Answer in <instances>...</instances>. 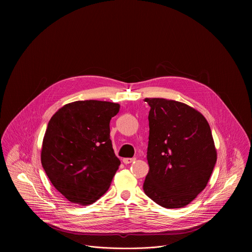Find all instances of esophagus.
<instances>
[{"instance_id":"obj_1","label":"esophagus","mask_w":252,"mask_h":252,"mask_svg":"<svg viewBox=\"0 0 252 252\" xmlns=\"http://www.w3.org/2000/svg\"><path fill=\"white\" fill-rule=\"evenodd\" d=\"M134 161H136V158H124L123 159V163L124 164H130V163H133Z\"/></svg>"}]
</instances>
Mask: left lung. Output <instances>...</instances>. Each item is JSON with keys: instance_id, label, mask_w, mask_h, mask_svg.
<instances>
[{"instance_id": "obj_1", "label": "left lung", "mask_w": 252, "mask_h": 252, "mask_svg": "<svg viewBox=\"0 0 252 252\" xmlns=\"http://www.w3.org/2000/svg\"><path fill=\"white\" fill-rule=\"evenodd\" d=\"M150 107L144 193L166 209L190 204L207 186L217 159L211 127L190 106L146 98Z\"/></svg>"}]
</instances>
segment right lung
<instances>
[{
	"label": "right lung",
	"mask_w": 252,
	"mask_h": 252,
	"mask_svg": "<svg viewBox=\"0 0 252 252\" xmlns=\"http://www.w3.org/2000/svg\"><path fill=\"white\" fill-rule=\"evenodd\" d=\"M120 105L76 101L50 118L42 141L41 165L68 201L91 205L108 191L120 165L109 139V122Z\"/></svg>",
	"instance_id": "1"
}]
</instances>
